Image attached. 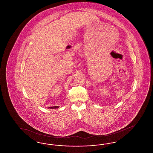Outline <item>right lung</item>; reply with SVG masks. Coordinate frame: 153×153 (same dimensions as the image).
Wrapping results in <instances>:
<instances>
[{
  "label": "right lung",
  "mask_w": 153,
  "mask_h": 153,
  "mask_svg": "<svg viewBox=\"0 0 153 153\" xmlns=\"http://www.w3.org/2000/svg\"><path fill=\"white\" fill-rule=\"evenodd\" d=\"M49 108H51V109H53V108H58V106H54V107H49Z\"/></svg>",
  "instance_id": "add662e5"
}]
</instances>
